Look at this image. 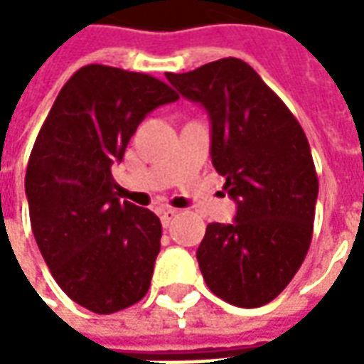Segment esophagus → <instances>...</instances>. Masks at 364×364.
<instances>
[{"label":"esophagus","instance_id":"1","mask_svg":"<svg viewBox=\"0 0 364 364\" xmlns=\"http://www.w3.org/2000/svg\"><path fill=\"white\" fill-rule=\"evenodd\" d=\"M175 216H177V210L175 208H159V218H161V224H164V228H167L171 220H173Z\"/></svg>","mask_w":364,"mask_h":364}]
</instances>
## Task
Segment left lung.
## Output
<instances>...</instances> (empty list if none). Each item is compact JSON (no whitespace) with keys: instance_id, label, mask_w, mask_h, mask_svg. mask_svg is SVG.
<instances>
[{"instance_id":"left-lung-1","label":"left lung","mask_w":364,"mask_h":364,"mask_svg":"<svg viewBox=\"0 0 364 364\" xmlns=\"http://www.w3.org/2000/svg\"><path fill=\"white\" fill-rule=\"evenodd\" d=\"M210 119V158L237 205L197 250L208 289L228 304L259 308L281 294L312 242L318 175L300 122L250 64L222 58L166 74Z\"/></svg>"}]
</instances>
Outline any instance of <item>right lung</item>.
Here are the masks:
<instances>
[{
    "label": "right lung",
    "mask_w": 364,
    "mask_h": 364,
    "mask_svg": "<svg viewBox=\"0 0 364 364\" xmlns=\"http://www.w3.org/2000/svg\"><path fill=\"white\" fill-rule=\"evenodd\" d=\"M179 95L148 74L90 64L52 105L28 158L31 228L54 281L75 304L112 314L150 289L161 222L120 203L112 164L146 114Z\"/></svg>",
    "instance_id": "right-lung-1"
}]
</instances>
